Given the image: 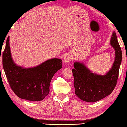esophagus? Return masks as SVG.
<instances>
[{
    "instance_id": "1",
    "label": "esophagus",
    "mask_w": 127,
    "mask_h": 127,
    "mask_svg": "<svg viewBox=\"0 0 127 127\" xmlns=\"http://www.w3.org/2000/svg\"><path fill=\"white\" fill-rule=\"evenodd\" d=\"M71 60V57L70 55H66L64 57V61L63 62L65 63L68 64L70 61Z\"/></svg>"
}]
</instances>
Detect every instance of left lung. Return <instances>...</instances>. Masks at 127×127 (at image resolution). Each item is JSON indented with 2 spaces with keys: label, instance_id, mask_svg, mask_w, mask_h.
<instances>
[{
  "label": "left lung",
  "instance_id": "1",
  "mask_svg": "<svg viewBox=\"0 0 127 127\" xmlns=\"http://www.w3.org/2000/svg\"><path fill=\"white\" fill-rule=\"evenodd\" d=\"M110 44L115 50V59L111 69L105 75L93 73L82 63L76 62L74 64V69L72 71L75 93L83 101H99L110 95L116 86L122 55L115 32L112 33Z\"/></svg>",
  "mask_w": 127,
  "mask_h": 127
}]
</instances>
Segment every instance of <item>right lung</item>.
Listing matches in <instances>:
<instances>
[{
    "label": "right lung",
    "instance_id": "obj_1",
    "mask_svg": "<svg viewBox=\"0 0 127 127\" xmlns=\"http://www.w3.org/2000/svg\"><path fill=\"white\" fill-rule=\"evenodd\" d=\"M9 44V36L2 57V66L11 88L21 99L42 100L50 92L53 75L62 68V61L53 58L34 68H23L13 62Z\"/></svg>",
    "mask_w": 127,
    "mask_h": 127
}]
</instances>
